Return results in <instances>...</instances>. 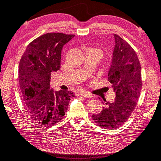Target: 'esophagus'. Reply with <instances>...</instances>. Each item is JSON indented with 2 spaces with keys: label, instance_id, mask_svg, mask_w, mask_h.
I'll return each mask as SVG.
<instances>
[{
  "label": "esophagus",
  "instance_id": "obj_1",
  "mask_svg": "<svg viewBox=\"0 0 161 161\" xmlns=\"http://www.w3.org/2000/svg\"><path fill=\"white\" fill-rule=\"evenodd\" d=\"M80 95L81 96L84 97V98H90L92 97L91 94H90L89 93H88V92L86 91H84V92H82V93H80Z\"/></svg>",
  "mask_w": 161,
  "mask_h": 161
}]
</instances>
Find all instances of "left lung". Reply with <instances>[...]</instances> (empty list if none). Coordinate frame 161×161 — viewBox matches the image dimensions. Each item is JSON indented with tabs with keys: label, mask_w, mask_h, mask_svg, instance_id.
Returning <instances> with one entry per match:
<instances>
[{
	"label": "left lung",
	"mask_w": 161,
	"mask_h": 161,
	"mask_svg": "<svg viewBox=\"0 0 161 161\" xmlns=\"http://www.w3.org/2000/svg\"><path fill=\"white\" fill-rule=\"evenodd\" d=\"M108 70V81L115 93V101H105L106 107L92 118L101 128L114 129L127 121L136 108L142 88L138 58L127 42L116 34Z\"/></svg>",
	"instance_id": "left-lung-1"
}]
</instances>
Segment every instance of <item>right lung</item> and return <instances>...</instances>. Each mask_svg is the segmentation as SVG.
<instances>
[{
	"label": "right lung",
	"mask_w": 161,
	"mask_h": 161,
	"mask_svg": "<svg viewBox=\"0 0 161 161\" xmlns=\"http://www.w3.org/2000/svg\"><path fill=\"white\" fill-rule=\"evenodd\" d=\"M74 36L44 34L29 43L21 57L18 78L25 110L39 125L52 126L58 123L74 96L71 91L50 88L51 73L60 68L63 47Z\"/></svg>",
	"instance_id": "right-lung-1"
}]
</instances>
